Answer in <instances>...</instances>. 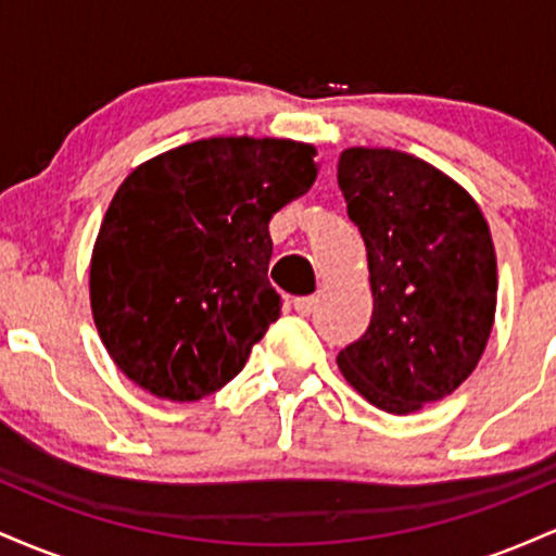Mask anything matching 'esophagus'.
<instances>
[{
  "label": "esophagus",
  "mask_w": 556,
  "mask_h": 556,
  "mask_svg": "<svg viewBox=\"0 0 556 556\" xmlns=\"http://www.w3.org/2000/svg\"><path fill=\"white\" fill-rule=\"evenodd\" d=\"M316 298H295L292 300V308H295L300 316H311L316 311Z\"/></svg>",
  "instance_id": "esophagus-1"
}]
</instances>
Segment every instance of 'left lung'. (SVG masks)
<instances>
[{"mask_svg": "<svg viewBox=\"0 0 556 556\" xmlns=\"http://www.w3.org/2000/svg\"><path fill=\"white\" fill-rule=\"evenodd\" d=\"M337 182L368 256L374 314L337 366L392 416L450 397L476 371L496 314V253L476 198L394 149H344Z\"/></svg>", "mask_w": 556, "mask_h": 556, "instance_id": "8db88e82", "label": "left lung"}]
</instances>
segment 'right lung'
<instances>
[{"label": "right lung", "instance_id": "1", "mask_svg": "<svg viewBox=\"0 0 556 556\" xmlns=\"http://www.w3.org/2000/svg\"><path fill=\"white\" fill-rule=\"evenodd\" d=\"M316 146L216 136L138 164L96 235L88 292L114 366L195 402L242 371L279 318L269 222L318 175Z\"/></svg>", "mask_w": 556, "mask_h": 556}]
</instances>
